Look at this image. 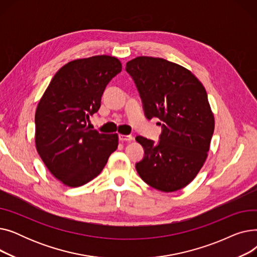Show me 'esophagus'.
Returning a JSON list of instances; mask_svg holds the SVG:
<instances>
[{
	"instance_id": "1",
	"label": "esophagus",
	"mask_w": 257,
	"mask_h": 257,
	"mask_svg": "<svg viewBox=\"0 0 257 257\" xmlns=\"http://www.w3.org/2000/svg\"><path fill=\"white\" fill-rule=\"evenodd\" d=\"M118 140L120 142H130V141L133 140V137L132 136H124V134H119Z\"/></svg>"
}]
</instances>
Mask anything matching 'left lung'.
<instances>
[{
    "label": "left lung",
    "mask_w": 257,
    "mask_h": 257,
    "mask_svg": "<svg viewBox=\"0 0 257 257\" xmlns=\"http://www.w3.org/2000/svg\"><path fill=\"white\" fill-rule=\"evenodd\" d=\"M148 119L164 123L159 141L137 137L144 158L136 165L141 178L161 192L191 183L203 167L214 130L206 90L185 67L163 58L140 56L126 63Z\"/></svg>",
    "instance_id": "obj_1"
}]
</instances>
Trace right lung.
Segmentation results:
<instances>
[{"label": "right lung", "instance_id": "right-lung-1", "mask_svg": "<svg viewBox=\"0 0 257 257\" xmlns=\"http://www.w3.org/2000/svg\"><path fill=\"white\" fill-rule=\"evenodd\" d=\"M120 71V61L112 56L73 60L53 77L37 105L36 150L53 176L67 186L97 177L116 150V133H99L86 121L99 110L107 84Z\"/></svg>", "mask_w": 257, "mask_h": 257}]
</instances>
